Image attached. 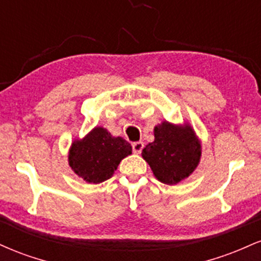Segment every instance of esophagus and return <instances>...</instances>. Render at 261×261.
<instances>
[{
  "label": "esophagus",
  "instance_id": "1",
  "mask_svg": "<svg viewBox=\"0 0 261 261\" xmlns=\"http://www.w3.org/2000/svg\"><path fill=\"white\" fill-rule=\"evenodd\" d=\"M142 149H143V142H142V141H139V142H134V143H133V151H134V153L140 154Z\"/></svg>",
  "mask_w": 261,
  "mask_h": 261
}]
</instances>
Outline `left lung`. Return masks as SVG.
I'll use <instances>...</instances> for the list:
<instances>
[{
	"mask_svg": "<svg viewBox=\"0 0 261 261\" xmlns=\"http://www.w3.org/2000/svg\"><path fill=\"white\" fill-rule=\"evenodd\" d=\"M154 141L142 149V158L157 180L176 185L194 173L201 160V141L191 125L164 120L153 128Z\"/></svg>",
	"mask_w": 261,
	"mask_h": 261,
	"instance_id": "left-lung-1",
	"label": "left lung"
}]
</instances>
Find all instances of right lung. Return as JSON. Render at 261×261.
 Listing matches in <instances>:
<instances>
[{
	"instance_id": "obj_1",
	"label": "right lung",
	"mask_w": 261,
	"mask_h": 261,
	"mask_svg": "<svg viewBox=\"0 0 261 261\" xmlns=\"http://www.w3.org/2000/svg\"><path fill=\"white\" fill-rule=\"evenodd\" d=\"M133 147L122 137L113 136L107 128L95 126L82 139H74L68 151V166L83 180L99 184L112 178L120 162Z\"/></svg>"
}]
</instances>
